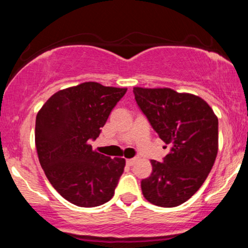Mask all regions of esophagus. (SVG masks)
Masks as SVG:
<instances>
[{"label": "esophagus", "instance_id": "esophagus-1", "mask_svg": "<svg viewBox=\"0 0 248 248\" xmlns=\"http://www.w3.org/2000/svg\"><path fill=\"white\" fill-rule=\"evenodd\" d=\"M135 162H136L135 158H129V160L126 161V163H127V166L132 167V166H134V163H135Z\"/></svg>", "mask_w": 248, "mask_h": 248}]
</instances>
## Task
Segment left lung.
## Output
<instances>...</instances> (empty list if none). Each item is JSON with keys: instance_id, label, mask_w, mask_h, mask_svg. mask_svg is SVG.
<instances>
[{"instance_id": "left-lung-1", "label": "left lung", "mask_w": 248, "mask_h": 248, "mask_svg": "<svg viewBox=\"0 0 248 248\" xmlns=\"http://www.w3.org/2000/svg\"><path fill=\"white\" fill-rule=\"evenodd\" d=\"M136 104L170 146L162 162L152 160L153 172L142 179L144 198L154 205L175 207L198 191L218 153V118L197 95L171 88L134 87Z\"/></svg>"}]
</instances>
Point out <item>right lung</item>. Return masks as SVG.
I'll use <instances>...</instances> for the list:
<instances>
[{
  "label": "right lung",
  "instance_id": "1",
  "mask_svg": "<svg viewBox=\"0 0 248 248\" xmlns=\"http://www.w3.org/2000/svg\"><path fill=\"white\" fill-rule=\"evenodd\" d=\"M127 88L82 82L53 94L36 118L39 163L52 186L81 207L107 203L124 172V158L94 152V141Z\"/></svg>",
  "mask_w": 248,
  "mask_h": 248
}]
</instances>
